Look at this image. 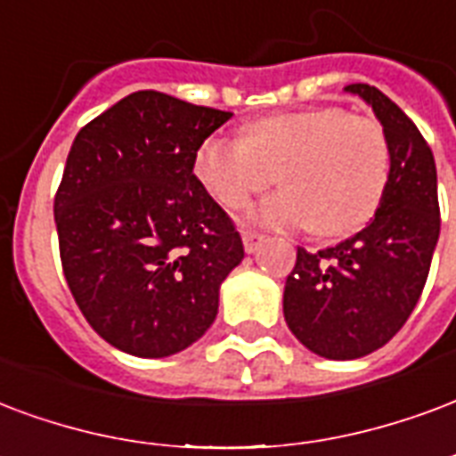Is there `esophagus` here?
I'll return each mask as SVG.
<instances>
[{
  "label": "esophagus",
  "instance_id": "esophagus-1",
  "mask_svg": "<svg viewBox=\"0 0 456 456\" xmlns=\"http://www.w3.org/2000/svg\"><path fill=\"white\" fill-rule=\"evenodd\" d=\"M241 239H244L246 254H254L256 248L265 241V234H263V232H256V229H244V232H241Z\"/></svg>",
  "mask_w": 456,
  "mask_h": 456
}]
</instances>
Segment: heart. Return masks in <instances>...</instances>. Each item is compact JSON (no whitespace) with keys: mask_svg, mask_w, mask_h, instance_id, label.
<instances>
[{"mask_svg":"<svg viewBox=\"0 0 456 456\" xmlns=\"http://www.w3.org/2000/svg\"><path fill=\"white\" fill-rule=\"evenodd\" d=\"M389 142L382 125L346 108L292 110L256 120L244 137L210 134L195 151V176L229 210L280 178L285 191L256 210L275 227H312L348 237L365 227L389 181Z\"/></svg>","mask_w":456,"mask_h":456,"instance_id":"1","label":"heart"}]
</instances>
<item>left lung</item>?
Here are the masks:
<instances>
[{"instance_id":"left-lung-1","label":"left lung","mask_w":456,"mask_h":456,"mask_svg":"<svg viewBox=\"0 0 456 456\" xmlns=\"http://www.w3.org/2000/svg\"><path fill=\"white\" fill-rule=\"evenodd\" d=\"M372 106L389 142V181L374 219L323 251L297 248L282 312L289 331L316 355L355 360L387 346L426 288L440 237L433 151L416 123L370 84H350Z\"/></svg>"}]
</instances>
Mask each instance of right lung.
I'll use <instances>...</instances> for the list:
<instances>
[{"label":"right lung","instance_id":"1","mask_svg":"<svg viewBox=\"0 0 456 456\" xmlns=\"http://www.w3.org/2000/svg\"><path fill=\"white\" fill-rule=\"evenodd\" d=\"M229 118L134 91L74 137L55 193L62 271L91 329L123 353L193 346L244 258L234 222L193 174L200 142Z\"/></svg>","mask_w":456,"mask_h":456}]
</instances>
